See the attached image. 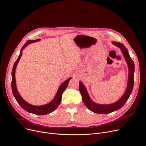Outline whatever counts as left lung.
<instances>
[{
  "instance_id": "obj_1",
  "label": "left lung",
  "mask_w": 146,
  "mask_h": 146,
  "mask_svg": "<svg viewBox=\"0 0 146 146\" xmlns=\"http://www.w3.org/2000/svg\"><path fill=\"white\" fill-rule=\"evenodd\" d=\"M112 44L120 48L123 54L126 62L129 67V77L127 88L126 92L123 94V97L117 101V102L109 105H100L97 104L92 101L90 98L87 90L83 84L80 82L79 84V90L80 91L81 95L82 96L83 101L86 107L92 112L100 113V114H107L112 112L118 110L122 108L124 104L127 101L129 97H130L132 90H133L134 84V72H135V64L134 62L132 60L129 54V52L126 48L121 43L112 42Z\"/></svg>"
}]
</instances>
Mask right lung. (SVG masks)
I'll list each match as a JSON object with an SVG mask.
<instances>
[{"label": "right lung", "instance_id": "obj_1", "mask_svg": "<svg viewBox=\"0 0 146 146\" xmlns=\"http://www.w3.org/2000/svg\"><path fill=\"white\" fill-rule=\"evenodd\" d=\"M40 39H36V40H29L27 42H25V44L23 45L21 49L20 52V54L17 58V59L16 60L14 66H13L12 72H11V76H12V79H11V89H12V92L13 94L14 95V97H15L17 102L19 104V105L21 106V107L25 110V111H27V112L30 113H33L35 115H46L48 114L49 113H51L54 111H55L56 108L58 107V105L60 104L61 99H62V96L63 92L65 90L66 88L68 87L69 82L71 79V78H68V80H66L65 82H64L61 86H60L56 96L55 97L54 99L53 100L50 102L49 104L42 105V106H34L29 104L27 102H25L20 96L19 94V92L17 91V87H16V79H15V71H16V68L17 67V65L19 63V61L22 55L23 54V50L29 44L31 43H33L35 42H36L38 41H39Z\"/></svg>", "mask_w": 146, "mask_h": 146}]
</instances>
